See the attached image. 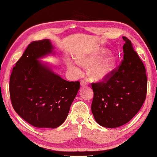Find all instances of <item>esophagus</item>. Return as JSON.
<instances>
[{
    "label": "esophagus",
    "mask_w": 157,
    "mask_h": 157,
    "mask_svg": "<svg viewBox=\"0 0 157 157\" xmlns=\"http://www.w3.org/2000/svg\"><path fill=\"white\" fill-rule=\"evenodd\" d=\"M80 84L81 86H86V85H88V82L85 80H83V79H82L80 81Z\"/></svg>",
    "instance_id": "esophagus-1"
}]
</instances>
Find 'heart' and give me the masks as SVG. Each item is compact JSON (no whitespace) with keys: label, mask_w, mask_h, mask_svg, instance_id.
I'll use <instances>...</instances> for the list:
<instances>
[{"label":"heart","mask_w":157,"mask_h":157,"mask_svg":"<svg viewBox=\"0 0 157 157\" xmlns=\"http://www.w3.org/2000/svg\"><path fill=\"white\" fill-rule=\"evenodd\" d=\"M108 51L104 48L96 49L87 55L79 58L78 61L82 67L90 68L89 75L95 81H101L110 75L115 69L117 59L113 54L106 56ZM79 64L76 62L71 61L69 63L70 69L77 75H80L82 71Z\"/></svg>","instance_id":"obj_1"}]
</instances>
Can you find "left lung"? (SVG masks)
I'll use <instances>...</instances> for the list:
<instances>
[{"instance_id": "obj_1", "label": "left lung", "mask_w": 157, "mask_h": 157, "mask_svg": "<svg viewBox=\"0 0 157 157\" xmlns=\"http://www.w3.org/2000/svg\"><path fill=\"white\" fill-rule=\"evenodd\" d=\"M124 59L103 81L92 83L91 110L95 121L105 128L126 124L137 113L146 98V68L126 37L123 36Z\"/></svg>"}]
</instances>
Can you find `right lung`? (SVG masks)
Here are the masks:
<instances>
[{"instance_id": "obj_1", "label": "right lung", "mask_w": 157, "mask_h": 157, "mask_svg": "<svg viewBox=\"0 0 157 157\" xmlns=\"http://www.w3.org/2000/svg\"><path fill=\"white\" fill-rule=\"evenodd\" d=\"M52 52L49 40L31 42L13 67L10 79L13 109L36 128L60 126L80 86L79 82L65 80L38 60Z\"/></svg>"}]
</instances>
